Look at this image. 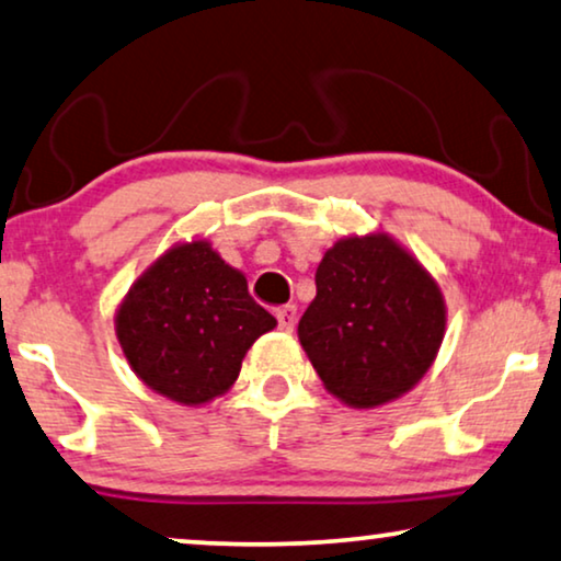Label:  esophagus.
<instances>
[{"label":"esophagus","mask_w":561,"mask_h":561,"mask_svg":"<svg viewBox=\"0 0 561 561\" xmlns=\"http://www.w3.org/2000/svg\"><path fill=\"white\" fill-rule=\"evenodd\" d=\"M277 322H279V330L284 333H291L297 325V307L295 305H284L277 310Z\"/></svg>","instance_id":"1"}]
</instances>
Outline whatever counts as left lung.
Segmentation results:
<instances>
[{
	"instance_id": "obj_1",
	"label": "left lung",
	"mask_w": 561,
	"mask_h": 561,
	"mask_svg": "<svg viewBox=\"0 0 561 561\" xmlns=\"http://www.w3.org/2000/svg\"><path fill=\"white\" fill-rule=\"evenodd\" d=\"M299 343L328 391L378 407L427 374L445 335L439 287L389 236L343 239L314 274Z\"/></svg>"
}]
</instances>
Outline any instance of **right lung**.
<instances>
[{
  "instance_id": "1",
  "label": "right lung",
  "mask_w": 561,
  "mask_h": 561,
  "mask_svg": "<svg viewBox=\"0 0 561 561\" xmlns=\"http://www.w3.org/2000/svg\"><path fill=\"white\" fill-rule=\"evenodd\" d=\"M277 320L249 295L247 279L205 241L164 254L134 284L116 335L141 381L180 404L220 397L259 335Z\"/></svg>"
}]
</instances>
